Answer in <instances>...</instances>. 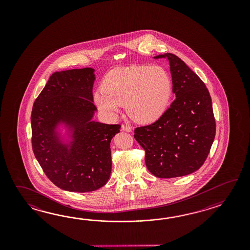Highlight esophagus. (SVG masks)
I'll return each instance as SVG.
<instances>
[{
    "label": "esophagus",
    "mask_w": 250,
    "mask_h": 250,
    "mask_svg": "<svg viewBox=\"0 0 250 250\" xmlns=\"http://www.w3.org/2000/svg\"><path fill=\"white\" fill-rule=\"evenodd\" d=\"M122 130H123V131H126V132H131V131H132V128H131L130 126L123 125V126H122Z\"/></svg>",
    "instance_id": "1"
}]
</instances>
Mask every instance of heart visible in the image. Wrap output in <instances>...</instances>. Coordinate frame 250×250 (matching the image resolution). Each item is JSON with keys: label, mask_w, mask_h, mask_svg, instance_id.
Instances as JSON below:
<instances>
[{"label": "heart", "mask_w": 250, "mask_h": 250, "mask_svg": "<svg viewBox=\"0 0 250 250\" xmlns=\"http://www.w3.org/2000/svg\"><path fill=\"white\" fill-rule=\"evenodd\" d=\"M172 81L160 66H131L112 69L94 93L96 107L114 118L125 104L127 114L140 123H153L170 103Z\"/></svg>", "instance_id": "obj_1"}]
</instances>
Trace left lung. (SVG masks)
Segmentation results:
<instances>
[{
  "instance_id": "obj_1",
  "label": "left lung",
  "mask_w": 250,
  "mask_h": 250,
  "mask_svg": "<svg viewBox=\"0 0 250 250\" xmlns=\"http://www.w3.org/2000/svg\"><path fill=\"white\" fill-rule=\"evenodd\" d=\"M170 64L176 99L147 126L137 127L134 138L146 151L149 171L158 178L188 175L198 170L215 137L212 99L201 79L172 53L154 56Z\"/></svg>"
}]
</instances>
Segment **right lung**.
<instances>
[{
  "mask_svg": "<svg viewBox=\"0 0 250 250\" xmlns=\"http://www.w3.org/2000/svg\"><path fill=\"white\" fill-rule=\"evenodd\" d=\"M95 80L92 68L54 72L33 105L34 154L48 179L67 191H94L111 175L110 144L121 125L93 121Z\"/></svg>",
  "mask_w": 250,
  "mask_h": 250,
  "instance_id": "1",
  "label": "right lung"
}]
</instances>
